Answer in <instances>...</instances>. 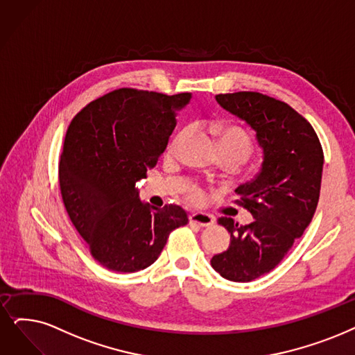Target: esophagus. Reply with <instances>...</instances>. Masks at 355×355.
I'll list each match as a JSON object with an SVG mask.
<instances>
[{
  "label": "esophagus",
  "mask_w": 355,
  "mask_h": 355,
  "mask_svg": "<svg viewBox=\"0 0 355 355\" xmlns=\"http://www.w3.org/2000/svg\"><path fill=\"white\" fill-rule=\"evenodd\" d=\"M189 220H191V223H195L201 227H209L216 221L214 217L209 214H205V212H193V214H191Z\"/></svg>",
  "instance_id": "obj_1"
}]
</instances>
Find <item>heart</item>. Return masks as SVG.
Segmentation results:
<instances>
[{
  "label": "heart",
  "mask_w": 355,
  "mask_h": 355,
  "mask_svg": "<svg viewBox=\"0 0 355 355\" xmlns=\"http://www.w3.org/2000/svg\"><path fill=\"white\" fill-rule=\"evenodd\" d=\"M217 137H218V147H227L239 153L242 155L243 162L249 157L253 150L250 137L248 135L246 131L239 128V126H227V128H221L217 132ZM175 146H176V141L170 146V151L175 148ZM204 196L205 193L200 187H193L188 193V198L193 202H201L204 200Z\"/></svg>",
  "instance_id": "obj_1"
}]
</instances>
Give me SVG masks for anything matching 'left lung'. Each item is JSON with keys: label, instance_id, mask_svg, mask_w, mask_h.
<instances>
[{"label": "left lung", "instance_id": "left-lung-1", "mask_svg": "<svg viewBox=\"0 0 355 355\" xmlns=\"http://www.w3.org/2000/svg\"><path fill=\"white\" fill-rule=\"evenodd\" d=\"M227 112L257 132L263 151L259 173L236 189L254 221L240 225L221 217L230 246L211 265L225 279L249 282L268 274L302 237L316 211L323 150L311 126L287 103L257 92L217 94Z\"/></svg>", "mask_w": 355, "mask_h": 355}]
</instances>
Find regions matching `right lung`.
I'll return each mask as SVG.
<instances>
[{
    "mask_svg": "<svg viewBox=\"0 0 355 355\" xmlns=\"http://www.w3.org/2000/svg\"><path fill=\"white\" fill-rule=\"evenodd\" d=\"M191 93L113 90L71 121L60 162L65 209L92 257L115 272L141 271L159 258L187 211L139 201L135 183L157 164Z\"/></svg>",
    "mask_w": 355,
    "mask_h": 355,
    "instance_id": "obj_1",
    "label": "right lung"
}]
</instances>
